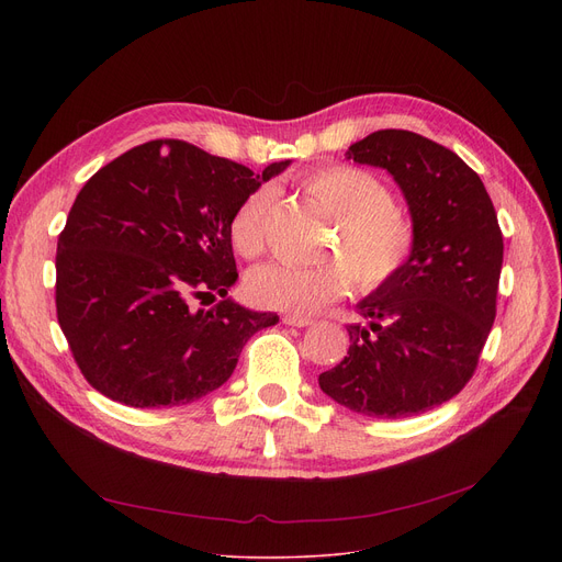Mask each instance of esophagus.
<instances>
[{
  "instance_id": "esophagus-1",
  "label": "esophagus",
  "mask_w": 562,
  "mask_h": 562,
  "mask_svg": "<svg viewBox=\"0 0 562 562\" xmlns=\"http://www.w3.org/2000/svg\"><path fill=\"white\" fill-rule=\"evenodd\" d=\"M282 321L286 323V326H296V328H305L312 323V318L305 314H286Z\"/></svg>"
}]
</instances>
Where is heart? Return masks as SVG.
Instances as JSON below:
<instances>
[{
  "instance_id": "obj_1",
  "label": "heart",
  "mask_w": 562,
  "mask_h": 562,
  "mask_svg": "<svg viewBox=\"0 0 562 562\" xmlns=\"http://www.w3.org/2000/svg\"><path fill=\"white\" fill-rule=\"evenodd\" d=\"M301 187L333 216L321 266L263 263L250 271L246 291L255 305L280 312H316L344 299L352 282L364 293L385 289L398 278L417 241L415 221L394 202L378 175L330 164L301 177ZM273 191L261 187L248 193L229 218V241L246 259L266 248Z\"/></svg>"
}]
</instances>
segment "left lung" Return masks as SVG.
Segmentation results:
<instances>
[{
	"mask_svg": "<svg viewBox=\"0 0 562 562\" xmlns=\"http://www.w3.org/2000/svg\"><path fill=\"white\" fill-rule=\"evenodd\" d=\"M346 159L394 175L417 241L398 278L358 305L364 321L346 326L348 356L318 385L367 417H415L460 394L479 367L504 234L481 177L422 134L380 130L352 143Z\"/></svg>",
	"mask_w": 562,
	"mask_h": 562,
	"instance_id": "left-lung-1",
	"label": "left lung"
}]
</instances>
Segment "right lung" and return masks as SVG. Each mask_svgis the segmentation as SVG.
<instances>
[{
  "instance_id": "right-lung-1",
  "label": "right lung",
  "mask_w": 562,
  "mask_h": 562,
  "mask_svg": "<svg viewBox=\"0 0 562 562\" xmlns=\"http://www.w3.org/2000/svg\"><path fill=\"white\" fill-rule=\"evenodd\" d=\"M286 166L255 175L157 138L83 184L58 234L56 318L88 385L132 407L187 405L223 385L246 341L278 323L225 299L239 278L229 218ZM218 295L212 311L192 307Z\"/></svg>"
}]
</instances>
